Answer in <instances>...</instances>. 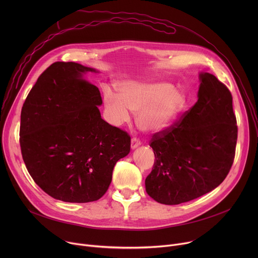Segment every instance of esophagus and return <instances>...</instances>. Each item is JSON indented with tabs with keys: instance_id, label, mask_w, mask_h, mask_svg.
Segmentation results:
<instances>
[{
	"instance_id": "1",
	"label": "esophagus",
	"mask_w": 258,
	"mask_h": 258,
	"mask_svg": "<svg viewBox=\"0 0 258 258\" xmlns=\"http://www.w3.org/2000/svg\"><path fill=\"white\" fill-rule=\"evenodd\" d=\"M140 145H141V141H139L137 138H133L132 139V145H131L132 149H136L137 147H139Z\"/></svg>"
}]
</instances>
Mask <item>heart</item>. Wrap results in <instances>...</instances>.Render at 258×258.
Returning <instances> with one entry per match:
<instances>
[{"mask_svg":"<svg viewBox=\"0 0 258 258\" xmlns=\"http://www.w3.org/2000/svg\"><path fill=\"white\" fill-rule=\"evenodd\" d=\"M167 83H127L118 88L119 96L111 92L104 96L109 121L120 126L131 118L130 110L138 113V124L147 133L168 128L186 104L182 93Z\"/></svg>","mask_w":258,"mask_h":258,"instance_id":"heart-1","label":"heart"}]
</instances>
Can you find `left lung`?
I'll return each mask as SVG.
<instances>
[{
    "label": "left lung",
    "instance_id": "8db88e82",
    "mask_svg": "<svg viewBox=\"0 0 258 258\" xmlns=\"http://www.w3.org/2000/svg\"><path fill=\"white\" fill-rule=\"evenodd\" d=\"M199 77L196 104L149 144L155 162L146 192L161 204H180L212 191L234 162L238 126L232 94L213 75Z\"/></svg>",
    "mask_w": 258,
    "mask_h": 258
}]
</instances>
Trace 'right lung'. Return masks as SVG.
I'll use <instances>...</instances> for the list:
<instances>
[{"label":"right lung","instance_id":"1","mask_svg":"<svg viewBox=\"0 0 258 258\" xmlns=\"http://www.w3.org/2000/svg\"><path fill=\"white\" fill-rule=\"evenodd\" d=\"M76 62L50 65L27 95L20 116L25 166L54 199L87 203L108 190L116 162L131 151L130 135L102 119L99 89Z\"/></svg>","mask_w":258,"mask_h":258}]
</instances>
